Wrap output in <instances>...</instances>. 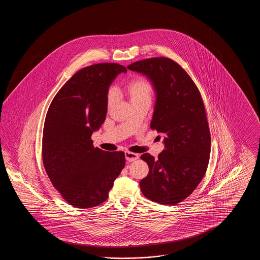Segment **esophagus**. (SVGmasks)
I'll return each mask as SVG.
<instances>
[{
  "label": "esophagus",
  "instance_id": "obj_1",
  "mask_svg": "<svg viewBox=\"0 0 260 260\" xmlns=\"http://www.w3.org/2000/svg\"><path fill=\"white\" fill-rule=\"evenodd\" d=\"M124 157H125V160L127 161H136L138 158H139V155L136 154V153H133V152H128L126 151L124 153Z\"/></svg>",
  "mask_w": 260,
  "mask_h": 260
}]
</instances>
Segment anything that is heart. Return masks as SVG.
Instances as JSON below:
<instances>
[{
    "label": "heart",
    "mask_w": 260,
    "mask_h": 260,
    "mask_svg": "<svg viewBox=\"0 0 260 260\" xmlns=\"http://www.w3.org/2000/svg\"><path fill=\"white\" fill-rule=\"evenodd\" d=\"M125 92L132 104L140 101L150 100L152 99L153 87L148 80L145 78H137L133 80L125 87ZM114 101V91L110 90L108 93V106L110 107Z\"/></svg>",
    "instance_id": "1"
}]
</instances>
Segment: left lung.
<instances>
[{
  "mask_svg": "<svg viewBox=\"0 0 260 260\" xmlns=\"http://www.w3.org/2000/svg\"><path fill=\"white\" fill-rule=\"evenodd\" d=\"M127 69L144 75L156 93L150 126L164 136L165 150L155 159L140 158L149 166L140 182L143 195L161 205H175L192 194L210 161V134L204 102L184 69L167 57L134 62Z\"/></svg>",
  "mask_w": 260,
  "mask_h": 260,
  "instance_id": "8db88e82",
  "label": "left lung"
}]
</instances>
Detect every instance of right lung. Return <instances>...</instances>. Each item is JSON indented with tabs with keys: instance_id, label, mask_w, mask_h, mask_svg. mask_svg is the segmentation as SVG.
Returning a JSON list of instances; mask_svg holds the SVG:
<instances>
[{
	"instance_id": "1",
	"label": "right lung",
	"mask_w": 260,
	"mask_h": 260,
	"mask_svg": "<svg viewBox=\"0 0 260 260\" xmlns=\"http://www.w3.org/2000/svg\"><path fill=\"white\" fill-rule=\"evenodd\" d=\"M126 69L99 63L81 69L50 103L43 133V161L51 183L75 208L96 207L108 198L124 169V152L93 147L91 135L105 121L112 82Z\"/></svg>"
}]
</instances>
